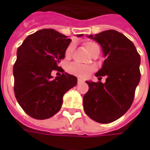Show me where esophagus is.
Instances as JSON below:
<instances>
[{
    "label": "esophagus",
    "instance_id": "1",
    "mask_svg": "<svg viewBox=\"0 0 150 150\" xmlns=\"http://www.w3.org/2000/svg\"><path fill=\"white\" fill-rule=\"evenodd\" d=\"M82 82H83V79H78L79 83H82Z\"/></svg>",
    "mask_w": 150,
    "mask_h": 150
}]
</instances>
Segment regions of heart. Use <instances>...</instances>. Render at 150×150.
<instances>
[{
	"label": "heart",
	"mask_w": 150,
	"mask_h": 150,
	"mask_svg": "<svg viewBox=\"0 0 150 150\" xmlns=\"http://www.w3.org/2000/svg\"><path fill=\"white\" fill-rule=\"evenodd\" d=\"M83 46H84L85 50L89 54H91L92 53L94 52L95 50L100 49L99 46H98L96 43L94 42H85L83 44ZM72 51H73V46L70 45L67 47V50H66V57L69 58L71 56V54ZM67 70H68V71L70 73H71L73 75L79 76V77H82V78H85V77L88 76L89 74L93 71V67L80 65L79 63L74 62V63H71V65H69Z\"/></svg>",
	"instance_id": "b5f03b06"
}]
</instances>
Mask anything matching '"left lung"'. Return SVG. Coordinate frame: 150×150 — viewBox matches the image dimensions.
Segmentation results:
<instances>
[{
    "mask_svg": "<svg viewBox=\"0 0 150 150\" xmlns=\"http://www.w3.org/2000/svg\"><path fill=\"white\" fill-rule=\"evenodd\" d=\"M88 38L100 45L104 58L96 76L107 79L104 83L86 81L89 89L83 96V109L96 122H113L132 105L141 79V57L134 44L118 31L108 30Z\"/></svg>",
    "mask_w": 150,
    "mask_h": 150,
    "instance_id": "1",
    "label": "left lung"
}]
</instances>
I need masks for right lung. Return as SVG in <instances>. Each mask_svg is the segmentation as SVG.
<instances>
[{"label": "right lung", "mask_w": 150, "mask_h": 150, "mask_svg": "<svg viewBox=\"0 0 150 150\" xmlns=\"http://www.w3.org/2000/svg\"><path fill=\"white\" fill-rule=\"evenodd\" d=\"M71 42L53 29H43L29 35L18 47L13 66L14 94L21 108L34 119H48L58 112L64 94L77 84L75 76L59 67ZM54 69L63 74L54 79L51 72Z\"/></svg>", "instance_id": "1"}]
</instances>
